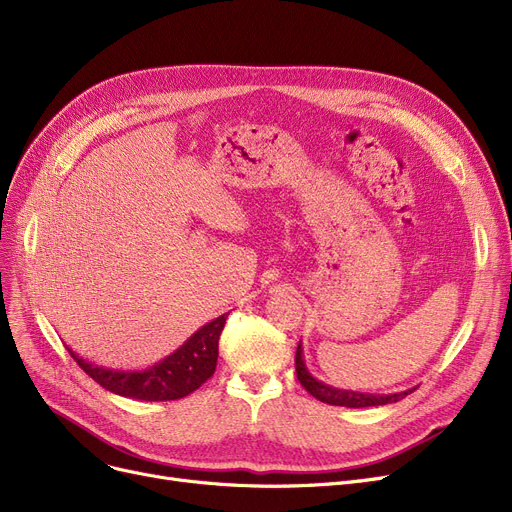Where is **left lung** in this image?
<instances>
[{
  "instance_id": "obj_1",
  "label": "left lung",
  "mask_w": 512,
  "mask_h": 512,
  "mask_svg": "<svg viewBox=\"0 0 512 512\" xmlns=\"http://www.w3.org/2000/svg\"><path fill=\"white\" fill-rule=\"evenodd\" d=\"M297 378L301 386L317 400L326 402V405L334 407H346V409H363V407H380V405H390V402H398L411 394L415 388H409L405 392H394V394H369V392H355V390H340L330 384H324L321 380L313 378L311 371L305 365L303 357V344L299 342L297 346Z\"/></svg>"
}]
</instances>
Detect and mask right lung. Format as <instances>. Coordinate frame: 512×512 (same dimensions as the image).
<instances>
[{"instance_id": "add662e5", "label": "right lung", "mask_w": 512, "mask_h": 512, "mask_svg": "<svg viewBox=\"0 0 512 512\" xmlns=\"http://www.w3.org/2000/svg\"><path fill=\"white\" fill-rule=\"evenodd\" d=\"M226 315L201 326L172 355L145 369H112L68 353L87 375L118 396L134 400H178L205 384L218 365V340L226 324Z\"/></svg>"}]
</instances>
